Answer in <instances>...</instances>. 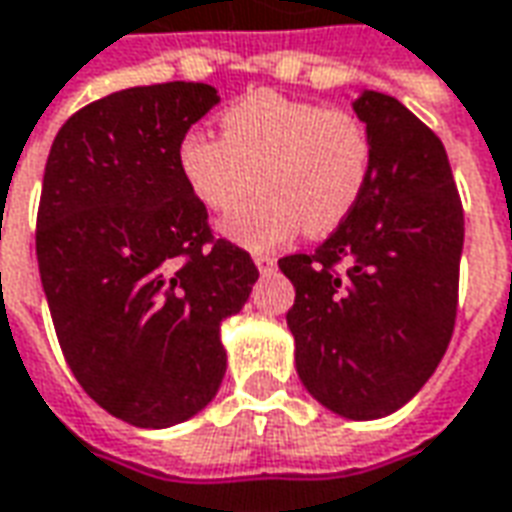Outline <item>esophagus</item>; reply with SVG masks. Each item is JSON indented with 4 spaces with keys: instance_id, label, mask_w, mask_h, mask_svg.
I'll use <instances>...</instances> for the list:
<instances>
[{
    "instance_id": "1",
    "label": "esophagus",
    "mask_w": 512,
    "mask_h": 512,
    "mask_svg": "<svg viewBox=\"0 0 512 512\" xmlns=\"http://www.w3.org/2000/svg\"><path fill=\"white\" fill-rule=\"evenodd\" d=\"M255 266L260 268V274H271L277 268V257L274 255H255Z\"/></svg>"
}]
</instances>
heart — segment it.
Masks as SVG:
<instances>
[{"label":"heart","instance_id":"obj_1","mask_svg":"<svg viewBox=\"0 0 512 512\" xmlns=\"http://www.w3.org/2000/svg\"><path fill=\"white\" fill-rule=\"evenodd\" d=\"M221 138L185 132L177 171L210 213H232L257 185L263 194L224 221V235L260 252L338 230L355 213L371 177V138L363 121L335 107L252 91L219 116Z\"/></svg>","mask_w":512,"mask_h":512}]
</instances>
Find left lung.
<instances>
[{
    "label": "left lung",
    "mask_w": 512,
    "mask_h": 512,
    "mask_svg": "<svg viewBox=\"0 0 512 512\" xmlns=\"http://www.w3.org/2000/svg\"><path fill=\"white\" fill-rule=\"evenodd\" d=\"M371 177L355 213L310 255L280 260L296 299V371L343 418L410 402L449 346L457 316L463 205L441 138L399 99L363 91Z\"/></svg>",
    "instance_id": "1"
}]
</instances>
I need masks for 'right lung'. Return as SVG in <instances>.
Returning <instances> with one entry per match:
<instances>
[{
    "label": "right lung",
    "mask_w": 512,
    "mask_h": 512,
    "mask_svg": "<svg viewBox=\"0 0 512 512\" xmlns=\"http://www.w3.org/2000/svg\"><path fill=\"white\" fill-rule=\"evenodd\" d=\"M213 105L205 82L116 91L77 110L46 160L35 255L57 341L82 391L132 427L210 405L221 321L257 280L177 171L180 138Z\"/></svg>",
    "instance_id": "right-lung-1"
}]
</instances>
